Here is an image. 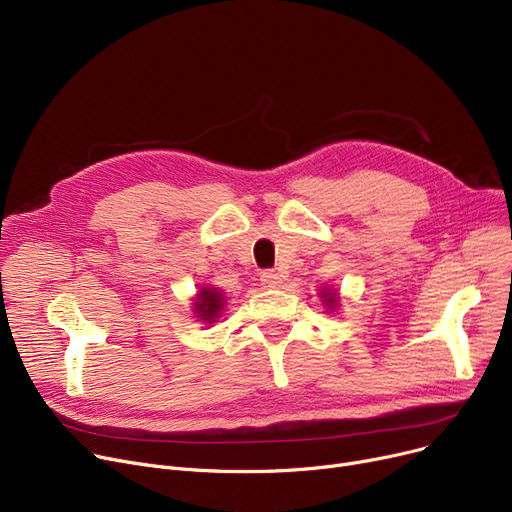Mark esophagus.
Instances as JSON below:
<instances>
[{"mask_svg":"<svg viewBox=\"0 0 512 512\" xmlns=\"http://www.w3.org/2000/svg\"><path fill=\"white\" fill-rule=\"evenodd\" d=\"M261 284L265 288H278L282 284V276L276 274L274 270H265V272H261Z\"/></svg>","mask_w":512,"mask_h":512,"instance_id":"esophagus-1","label":"esophagus"}]
</instances>
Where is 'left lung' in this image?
I'll return each mask as SVG.
<instances>
[{
  "label": "left lung",
  "mask_w": 512,
  "mask_h": 512,
  "mask_svg": "<svg viewBox=\"0 0 512 512\" xmlns=\"http://www.w3.org/2000/svg\"><path fill=\"white\" fill-rule=\"evenodd\" d=\"M319 294H321V299H324V305H328V309L334 311L336 305H338V292L336 290L330 292V288H326V290H321Z\"/></svg>",
  "instance_id": "8db88e82"
}]
</instances>
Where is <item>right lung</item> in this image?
<instances>
[{"label":"right lung","instance_id":"right-lung-1","mask_svg":"<svg viewBox=\"0 0 512 512\" xmlns=\"http://www.w3.org/2000/svg\"><path fill=\"white\" fill-rule=\"evenodd\" d=\"M226 299L222 297V292L218 288H211V286H203L197 297H195V317L203 319L205 324H213L215 319L220 317V313L224 311Z\"/></svg>","mask_w":512,"mask_h":512}]
</instances>
